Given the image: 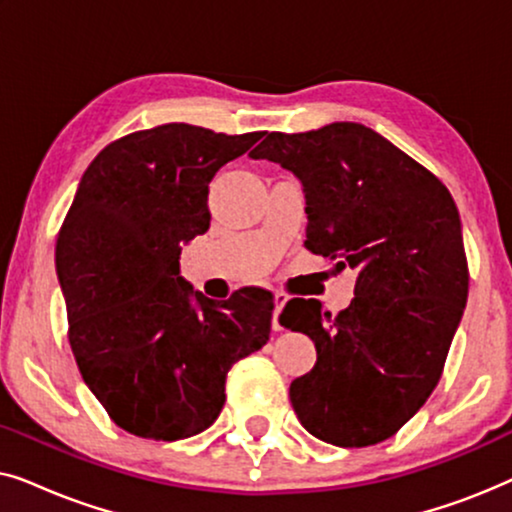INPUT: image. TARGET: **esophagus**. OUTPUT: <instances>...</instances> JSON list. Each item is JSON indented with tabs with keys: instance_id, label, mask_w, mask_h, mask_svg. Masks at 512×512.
Listing matches in <instances>:
<instances>
[{
	"instance_id": "34e87169",
	"label": "esophagus",
	"mask_w": 512,
	"mask_h": 512,
	"mask_svg": "<svg viewBox=\"0 0 512 512\" xmlns=\"http://www.w3.org/2000/svg\"><path fill=\"white\" fill-rule=\"evenodd\" d=\"M286 303H289V296H286L284 291H277L275 293V312H272V328H275V331L282 328V324H279V314H282Z\"/></svg>"
}]
</instances>
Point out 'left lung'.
<instances>
[{"label": "left lung", "mask_w": 512, "mask_h": 512, "mask_svg": "<svg viewBox=\"0 0 512 512\" xmlns=\"http://www.w3.org/2000/svg\"><path fill=\"white\" fill-rule=\"evenodd\" d=\"M249 156L300 179L305 247L359 272L338 317L312 298H293L279 314L317 347L314 368L291 382L293 410L324 443H382L436 389L464 314L457 205L436 174L359 123L268 132Z\"/></svg>", "instance_id": "8db88e82"}]
</instances>
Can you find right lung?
Here are the masks:
<instances>
[{
    "instance_id": "right-lung-1",
    "label": "right lung",
    "mask_w": 512,
    "mask_h": 512,
    "mask_svg": "<svg viewBox=\"0 0 512 512\" xmlns=\"http://www.w3.org/2000/svg\"><path fill=\"white\" fill-rule=\"evenodd\" d=\"M263 132L167 123L97 153L55 244L69 345L83 382L132 436L181 440L214 424L226 375L270 340L272 293L212 300L179 277L181 242L207 233L209 181Z\"/></svg>"
}]
</instances>
